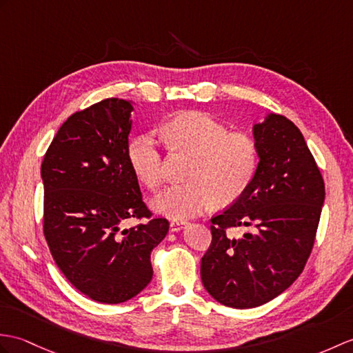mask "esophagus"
Returning <instances> with one entry per match:
<instances>
[{"mask_svg": "<svg viewBox=\"0 0 353 353\" xmlns=\"http://www.w3.org/2000/svg\"><path fill=\"white\" fill-rule=\"evenodd\" d=\"M188 225V223L186 221H182V219H173L170 223V228H171V232H179V230H182V228H185Z\"/></svg>", "mask_w": 353, "mask_h": 353, "instance_id": "1", "label": "esophagus"}]
</instances>
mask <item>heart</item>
Listing matches in <instances>:
<instances>
[{
	"instance_id": "1",
	"label": "heart",
	"mask_w": 353,
	"mask_h": 353,
	"mask_svg": "<svg viewBox=\"0 0 353 353\" xmlns=\"http://www.w3.org/2000/svg\"><path fill=\"white\" fill-rule=\"evenodd\" d=\"M159 137L171 150L195 157L188 171L190 183L173 185L152 200L153 209L171 218H186L210 209L215 203L232 204L247 191L259 165L254 139L228 128L206 112L190 111L159 128ZM134 174L149 190L163 180L165 159L158 139L143 134L128 145Z\"/></svg>"
}]
</instances>
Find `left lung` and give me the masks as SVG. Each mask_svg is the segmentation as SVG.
<instances>
[{
  "label": "left lung",
  "instance_id": "left-lung-1",
  "mask_svg": "<svg viewBox=\"0 0 353 353\" xmlns=\"http://www.w3.org/2000/svg\"><path fill=\"white\" fill-rule=\"evenodd\" d=\"M259 165L247 191L210 219L212 243L201 259L204 289L219 304L254 308L301 275L325 201V183L304 135L270 112L252 126ZM251 232L233 238L230 228Z\"/></svg>",
  "mask_w": 353,
  "mask_h": 353
}]
</instances>
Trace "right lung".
<instances>
[{
    "instance_id": "add662e5",
    "label": "right lung",
    "mask_w": 353,
    "mask_h": 353,
    "mask_svg": "<svg viewBox=\"0 0 353 353\" xmlns=\"http://www.w3.org/2000/svg\"><path fill=\"white\" fill-rule=\"evenodd\" d=\"M132 101L105 99L65 120L42 162L43 233L57 266L90 299L120 304L147 288L168 233L129 165ZM129 217H149L126 229Z\"/></svg>"
}]
</instances>
